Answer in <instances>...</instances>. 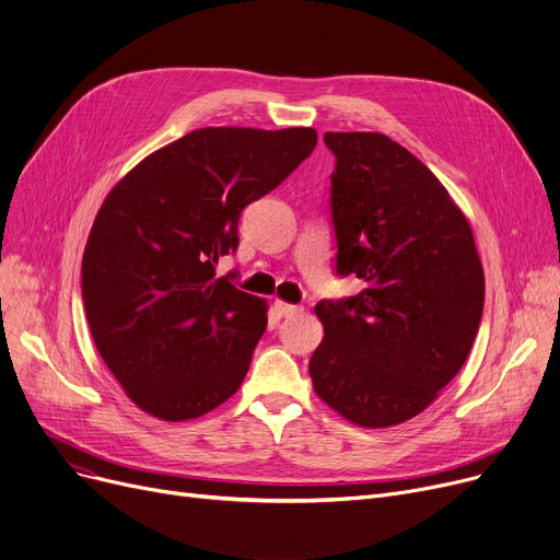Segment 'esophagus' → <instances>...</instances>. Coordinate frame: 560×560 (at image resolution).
I'll return each mask as SVG.
<instances>
[{
    "mask_svg": "<svg viewBox=\"0 0 560 560\" xmlns=\"http://www.w3.org/2000/svg\"><path fill=\"white\" fill-rule=\"evenodd\" d=\"M275 311H277V315L279 317H290V315H296L302 311V306H294V304H288V302H281V300H277L275 302Z\"/></svg>",
    "mask_w": 560,
    "mask_h": 560,
    "instance_id": "34e87169",
    "label": "esophagus"
}]
</instances>
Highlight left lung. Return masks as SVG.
Masks as SVG:
<instances>
[{
    "label": "left lung",
    "instance_id": "obj_1",
    "mask_svg": "<svg viewBox=\"0 0 560 560\" xmlns=\"http://www.w3.org/2000/svg\"><path fill=\"white\" fill-rule=\"evenodd\" d=\"M340 277L364 288L319 302L315 394L360 428L421 415L464 366L483 308L472 230L436 175L381 132H326Z\"/></svg>",
    "mask_w": 560,
    "mask_h": 560
}]
</instances>
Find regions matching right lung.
<instances>
[{"instance_id":"add662e5","label":"right lung","mask_w":560,"mask_h":560,"mask_svg":"<svg viewBox=\"0 0 560 560\" xmlns=\"http://www.w3.org/2000/svg\"><path fill=\"white\" fill-rule=\"evenodd\" d=\"M317 143L313 128H200L117 182L83 254L94 345L128 398L155 419H198L241 387L268 306L215 277L243 209Z\"/></svg>"}]
</instances>
